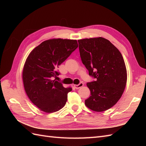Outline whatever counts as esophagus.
I'll return each instance as SVG.
<instances>
[{"label": "esophagus", "instance_id": "1", "mask_svg": "<svg viewBox=\"0 0 146 146\" xmlns=\"http://www.w3.org/2000/svg\"><path fill=\"white\" fill-rule=\"evenodd\" d=\"M84 85L83 83H80L78 84V85H74V88H76V89H79V88H80L81 87H82Z\"/></svg>", "mask_w": 146, "mask_h": 146}]
</instances>
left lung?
I'll return each mask as SVG.
<instances>
[{
	"instance_id": "obj_1",
	"label": "left lung",
	"mask_w": 146,
	"mask_h": 146,
	"mask_svg": "<svg viewBox=\"0 0 146 146\" xmlns=\"http://www.w3.org/2000/svg\"><path fill=\"white\" fill-rule=\"evenodd\" d=\"M83 64L96 81L87 83L91 96L85 105L92 111H106L115 105L124 91L127 75L121 53L102 37L78 40Z\"/></svg>"
}]
</instances>
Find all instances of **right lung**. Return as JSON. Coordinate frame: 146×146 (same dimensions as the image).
Listing matches in <instances>:
<instances>
[{
    "instance_id": "add662e5",
    "label": "right lung",
    "mask_w": 146,
    "mask_h": 146,
    "mask_svg": "<svg viewBox=\"0 0 146 146\" xmlns=\"http://www.w3.org/2000/svg\"><path fill=\"white\" fill-rule=\"evenodd\" d=\"M77 47L74 39H48L33 49L26 59L23 70L25 91L41 111L54 113L65 105L72 88H66L52 78L58 76L57 68Z\"/></svg>"
}]
</instances>
